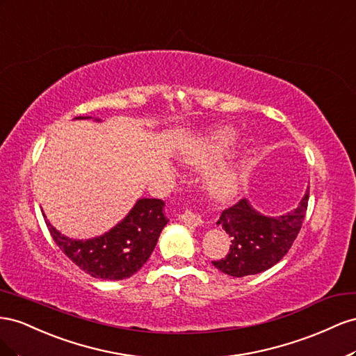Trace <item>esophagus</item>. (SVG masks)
<instances>
[{"label":"esophagus","mask_w":356,"mask_h":356,"mask_svg":"<svg viewBox=\"0 0 356 356\" xmlns=\"http://www.w3.org/2000/svg\"><path fill=\"white\" fill-rule=\"evenodd\" d=\"M179 219H180L181 222L191 223V225H200V223H202V219H201V216L198 215V213L192 211L191 209H186L184 213H180Z\"/></svg>","instance_id":"obj_1"}]
</instances>
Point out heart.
Instances as JSON below:
<instances>
[{"mask_svg":"<svg viewBox=\"0 0 356 356\" xmlns=\"http://www.w3.org/2000/svg\"><path fill=\"white\" fill-rule=\"evenodd\" d=\"M236 134L231 129H222L215 136L209 137L204 143L197 146L194 150L189 152L188 161L198 164V162H204L210 155L219 154L223 149H227L232 141H234ZM237 175L234 171H220L218 175L210 179V192L216 197H228L229 194L236 191L237 188Z\"/></svg>","mask_w":356,"mask_h":356,"instance_id":"b5f03b06","label":"heart"}]
</instances>
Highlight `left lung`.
I'll return each instance as SVG.
<instances>
[{
    "instance_id": "1",
    "label": "left lung",
    "mask_w": 356,
    "mask_h": 356,
    "mask_svg": "<svg viewBox=\"0 0 356 356\" xmlns=\"http://www.w3.org/2000/svg\"><path fill=\"white\" fill-rule=\"evenodd\" d=\"M309 191L297 209L282 216H266L241 198L223 210L216 222L231 237L225 258L211 261L228 276L243 277L271 268L286 255L306 218Z\"/></svg>"
}]
</instances>
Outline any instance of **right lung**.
Instances as JSON below:
<instances>
[{"label": "right lung", "mask_w": 356, "mask_h": 356, "mask_svg": "<svg viewBox=\"0 0 356 356\" xmlns=\"http://www.w3.org/2000/svg\"><path fill=\"white\" fill-rule=\"evenodd\" d=\"M76 119H89V116ZM167 222L164 201L141 198L115 228L90 240L68 238L50 225L49 220L46 225L59 249L80 270L97 279L122 280L145 266Z\"/></svg>", "instance_id": "obj_1"}]
</instances>
